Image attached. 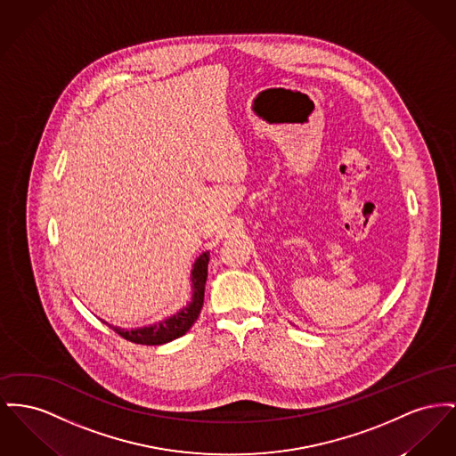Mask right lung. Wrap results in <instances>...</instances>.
<instances>
[{
	"label": "right lung",
	"mask_w": 456,
	"mask_h": 456,
	"mask_svg": "<svg viewBox=\"0 0 456 456\" xmlns=\"http://www.w3.org/2000/svg\"><path fill=\"white\" fill-rule=\"evenodd\" d=\"M208 260H210V251H203L192 264L191 268V299L188 305H184L179 312L174 315L161 319V321L142 325V327H134V329H122L117 325H110L117 334L126 338L127 341H133L137 345H165L170 343L181 336H184L191 329V325L196 322L203 299H205V282L208 275Z\"/></svg>",
	"instance_id": "right-lung-1"
}]
</instances>
